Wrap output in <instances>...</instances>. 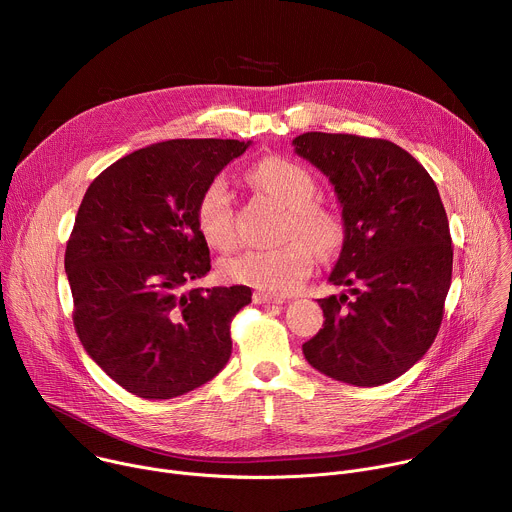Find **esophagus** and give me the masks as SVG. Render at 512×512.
Here are the masks:
<instances>
[{
    "label": "esophagus",
    "mask_w": 512,
    "mask_h": 512,
    "mask_svg": "<svg viewBox=\"0 0 512 512\" xmlns=\"http://www.w3.org/2000/svg\"><path fill=\"white\" fill-rule=\"evenodd\" d=\"M253 302H255V304H283V298H281V296L267 294V291H255V294H253Z\"/></svg>",
    "instance_id": "obj_1"
}]
</instances>
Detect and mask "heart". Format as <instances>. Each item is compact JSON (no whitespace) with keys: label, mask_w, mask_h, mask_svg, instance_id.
<instances>
[{"label":"heart","mask_w":512,"mask_h":512,"mask_svg":"<svg viewBox=\"0 0 512 512\" xmlns=\"http://www.w3.org/2000/svg\"><path fill=\"white\" fill-rule=\"evenodd\" d=\"M251 180L277 198L287 210V237L300 235L307 239H291L277 249H245L225 257L218 271L233 283L251 285L271 294H289L314 269L317 249L320 255H332L342 243L340 218L314 204L318 184L314 176L300 164L287 158L271 156L261 160ZM196 223L208 245L229 249L237 241L233 196L225 176L212 178L202 190L196 204Z\"/></svg>","instance_id":"b5f03b06"}]
</instances>
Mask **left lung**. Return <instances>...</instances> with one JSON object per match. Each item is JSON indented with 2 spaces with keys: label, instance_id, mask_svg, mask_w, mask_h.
Here are the masks:
<instances>
[{
  "label": "left lung",
  "instance_id": "1",
  "mask_svg": "<svg viewBox=\"0 0 512 512\" xmlns=\"http://www.w3.org/2000/svg\"><path fill=\"white\" fill-rule=\"evenodd\" d=\"M291 143L334 186L344 241L328 281L348 287L318 300L326 320L304 356L334 381L385 385L423 358L444 318L454 249L440 192L387 139L308 131Z\"/></svg>",
  "mask_w": 512,
  "mask_h": 512
}]
</instances>
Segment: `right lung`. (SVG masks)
<instances>
[{
    "label": "right lung",
    "mask_w": 512,
    "mask_h": 512,
    "mask_svg": "<svg viewBox=\"0 0 512 512\" xmlns=\"http://www.w3.org/2000/svg\"><path fill=\"white\" fill-rule=\"evenodd\" d=\"M251 141L170 139L137 150L89 186L64 269L87 354L125 391L172 399L231 358V320L251 287H190L210 271L196 204Z\"/></svg>",
    "instance_id": "1"
}]
</instances>
